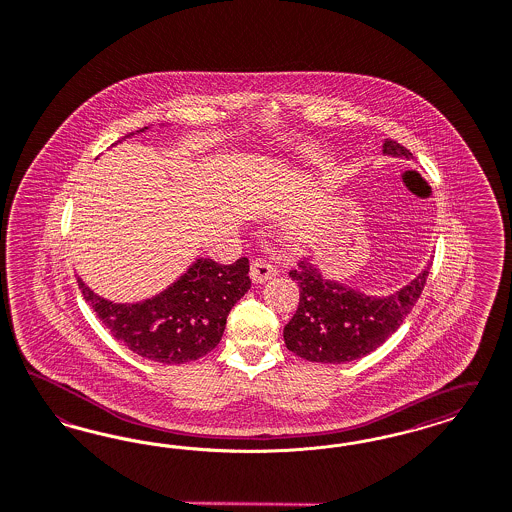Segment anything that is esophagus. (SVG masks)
<instances>
[{"label":"esophagus","mask_w":512,"mask_h":512,"mask_svg":"<svg viewBox=\"0 0 512 512\" xmlns=\"http://www.w3.org/2000/svg\"><path fill=\"white\" fill-rule=\"evenodd\" d=\"M276 274V268L272 266L270 261L266 259H253L251 261V268H249V276L253 283H265Z\"/></svg>","instance_id":"esophagus-1"}]
</instances>
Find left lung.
Returning <instances> with one entry per match:
<instances>
[{
    "label": "left lung",
    "mask_w": 512,
    "mask_h": 512,
    "mask_svg": "<svg viewBox=\"0 0 512 512\" xmlns=\"http://www.w3.org/2000/svg\"><path fill=\"white\" fill-rule=\"evenodd\" d=\"M384 153L410 157L412 153L397 141H384ZM429 268L386 299L365 297L340 283L321 278L308 261L289 270L299 285V308L283 329L289 352L316 363H348L374 352L393 335L420 299Z\"/></svg>",
    "instance_id": "8db88e82"
}]
</instances>
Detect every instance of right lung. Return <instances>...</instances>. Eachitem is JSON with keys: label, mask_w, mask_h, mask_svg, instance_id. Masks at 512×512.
<instances>
[{"label": "right lung", "mask_w": 512, "mask_h": 512, "mask_svg": "<svg viewBox=\"0 0 512 512\" xmlns=\"http://www.w3.org/2000/svg\"><path fill=\"white\" fill-rule=\"evenodd\" d=\"M77 282L111 335L128 350L164 365L189 363L212 352L232 306L251 287L247 257L232 265L198 259L159 297L138 304H113Z\"/></svg>", "instance_id": "add662e5"}]
</instances>
